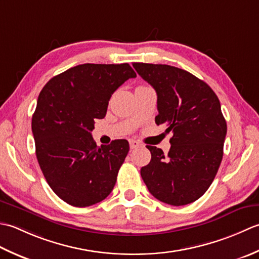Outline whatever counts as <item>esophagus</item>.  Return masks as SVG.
Here are the masks:
<instances>
[{"label":"esophagus","mask_w":259,"mask_h":259,"mask_svg":"<svg viewBox=\"0 0 259 259\" xmlns=\"http://www.w3.org/2000/svg\"><path fill=\"white\" fill-rule=\"evenodd\" d=\"M140 145H141L140 142L134 141V140L130 141V147H131V150H134V149H136V147H139Z\"/></svg>","instance_id":"esophagus-1"}]
</instances>
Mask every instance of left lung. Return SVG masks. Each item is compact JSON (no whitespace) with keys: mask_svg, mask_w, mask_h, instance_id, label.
I'll return each instance as SVG.
<instances>
[{"mask_svg":"<svg viewBox=\"0 0 259 259\" xmlns=\"http://www.w3.org/2000/svg\"><path fill=\"white\" fill-rule=\"evenodd\" d=\"M155 89L157 125L172 132L171 149L146 145L151 161L141 176L153 197L171 205L196 201L209 189L224 155L226 119L217 95L201 79L168 65L134 62Z\"/></svg>","mask_w":259,"mask_h":259,"instance_id":"8db88e82","label":"left lung"}]
</instances>
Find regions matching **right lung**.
Returning <instances> with one entry per match:
<instances>
[{"label":"right lung","instance_id":"add662e5","mask_svg":"<svg viewBox=\"0 0 259 259\" xmlns=\"http://www.w3.org/2000/svg\"><path fill=\"white\" fill-rule=\"evenodd\" d=\"M135 77L128 63H83L42 88L31 125L36 159L52 191L73 207L98 203L112 192L128 142L97 146L92 131L113 93Z\"/></svg>","mask_w":259,"mask_h":259}]
</instances>
